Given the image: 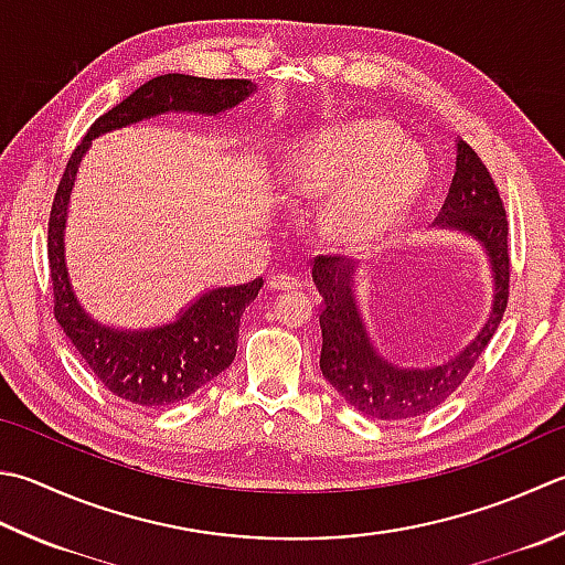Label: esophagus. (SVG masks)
<instances>
[{"instance_id":"esophagus-1","label":"esophagus","mask_w":565,"mask_h":565,"mask_svg":"<svg viewBox=\"0 0 565 565\" xmlns=\"http://www.w3.org/2000/svg\"><path fill=\"white\" fill-rule=\"evenodd\" d=\"M298 286H303L301 279L294 274H276L269 279V289L271 291H289V289H298Z\"/></svg>"}]
</instances>
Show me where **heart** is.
Segmentation results:
<instances>
[{"instance_id":"obj_1","label":"heart","mask_w":565,"mask_h":565,"mask_svg":"<svg viewBox=\"0 0 565 565\" xmlns=\"http://www.w3.org/2000/svg\"><path fill=\"white\" fill-rule=\"evenodd\" d=\"M422 179L418 153L382 121L320 131L296 149L289 163V183L296 193L323 195L343 185L323 213V227L335 242H355L380 235L399 217Z\"/></svg>"}]
</instances>
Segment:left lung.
I'll return each instance as SVG.
<instances>
[{
    "mask_svg": "<svg viewBox=\"0 0 565 565\" xmlns=\"http://www.w3.org/2000/svg\"><path fill=\"white\" fill-rule=\"evenodd\" d=\"M436 225L462 230L488 249L494 274V303L488 323L470 345L436 367L406 370L384 360L372 348L352 291L355 267L338 254H320L313 262L320 303V370L342 399L374 422H408L444 404L468 377L488 348L510 301V225L504 203L488 166L468 141H458L456 175Z\"/></svg>",
    "mask_w": 565,
    "mask_h": 565,
    "instance_id": "obj_1",
    "label": "left lung"
}]
</instances>
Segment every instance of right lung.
<instances>
[{"mask_svg": "<svg viewBox=\"0 0 565 565\" xmlns=\"http://www.w3.org/2000/svg\"><path fill=\"white\" fill-rule=\"evenodd\" d=\"M254 87L245 77H193L169 73L151 77L97 117L83 141L71 153L61 175L49 217V269L53 289V316L63 333L81 352L87 367L115 396L139 406H169L201 390L225 372L237 352L239 318L257 298L262 279L225 286L203 294L173 323L153 330H115L97 326L71 291L63 262V227L77 163L90 141L109 129L135 125L161 113L217 115L249 97Z\"/></svg>", "mask_w": 565, "mask_h": 565, "instance_id": "right-lung-1", "label": "right lung"}]
</instances>
